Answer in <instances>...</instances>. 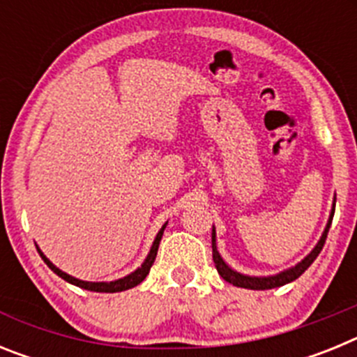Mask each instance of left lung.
Masks as SVG:
<instances>
[{"instance_id": "obj_1", "label": "left lung", "mask_w": 357, "mask_h": 357, "mask_svg": "<svg viewBox=\"0 0 357 357\" xmlns=\"http://www.w3.org/2000/svg\"><path fill=\"white\" fill-rule=\"evenodd\" d=\"M334 206H336V198H334V202H333V209H331L326 229H324V232H321L320 239H318V243L314 245L313 250L309 252V254L305 255L301 263H296L295 266L288 268V270H284V272L275 273V275L255 277V275H245V273H239V272H236V270H232V268H230L229 264L223 261V257L220 255V252H218L216 230H214V227H213V238H211L213 239V261H214V266H216L218 273H220V275H222L223 279H225L227 282H230L232 286H238V288H247V289H272V288H279V286L288 284V282H293V280L298 279V277H301L302 273H304L305 270L311 266V264H313V261L317 259L318 254H320L321 248H324V243H326L327 232H329L331 222H333V216H334Z\"/></svg>"}]
</instances>
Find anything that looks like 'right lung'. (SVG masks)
Here are the masks:
<instances>
[{"mask_svg":"<svg viewBox=\"0 0 357 357\" xmlns=\"http://www.w3.org/2000/svg\"><path fill=\"white\" fill-rule=\"evenodd\" d=\"M166 225L168 223H164L162 227H160V230L157 232L155 239H153V245H151L150 252H148L146 259L143 261V264H141L137 270H134L132 273H128V275L121 277V279H116V280H110V282H89V280H80L77 279V277L69 275V273L62 272L61 268H56L55 264L52 263V261L46 257V255L40 252V248H37V252H39V255L43 257V261L46 264H48L50 268H52L53 272L56 273L59 277H62V279L66 280V282H69V284H75L78 286V288H84V289H89V291H96V293H118V291H125V289H130L134 288V286L141 284L144 280V277L148 275V272H150L151 264H153V261H155L157 257V250H159V243H160V238H162L164 234V229H166Z\"/></svg>","mask_w":357,"mask_h":357,"instance_id":"1","label":"right lung"}]
</instances>
